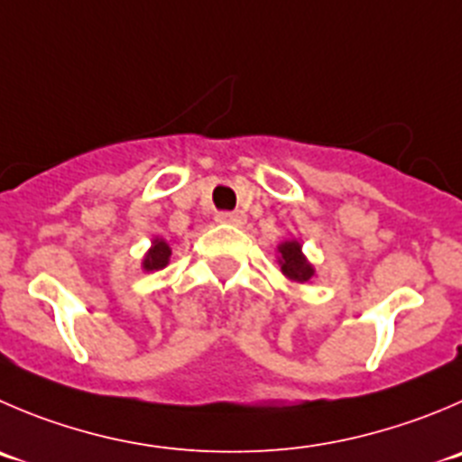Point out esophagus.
<instances>
[{
    "mask_svg": "<svg viewBox=\"0 0 462 462\" xmlns=\"http://www.w3.org/2000/svg\"><path fill=\"white\" fill-rule=\"evenodd\" d=\"M217 222L222 224H234V226H243L245 224V213H238V210H222V213H217Z\"/></svg>",
    "mask_w": 462,
    "mask_h": 462,
    "instance_id": "34e87169",
    "label": "esophagus"
}]
</instances>
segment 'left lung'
Listing matches in <instances>:
<instances>
[{"mask_svg": "<svg viewBox=\"0 0 462 462\" xmlns=\"http://www.w3.org/2000/svg\"><path fill=\"white\" fill-rule=\"evenodd\" d=\"M281 252V270H283L285 276H290L292 281H309L313 276V267L306 263V258L301 256V245L297 240H290V243H283L279 247Z\"/></svg>", "mask_w": 462, "mask_h": 462, "instance_id": "1", "label": "left lung"}]
</instances>
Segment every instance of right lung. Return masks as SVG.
I'll return each instance as SVG.
<instances>
[{
    "label": "right lung",
    "mask_w": 462,
    "mask_h": 462,
    "mask_svg": "<svg viewBox=\"0 0 462 462\" xmlns=\"http://www.w3.org/2000/svg\"><path fill=\"white\" fill-rule=\"evenodd\" d=\"M168 258H170L168 243H165V240H153V247L149 249L143 267L144 270H161V267L168 265Z\"/></svg>",
    "instance_id": "1"
}]
</instances>
